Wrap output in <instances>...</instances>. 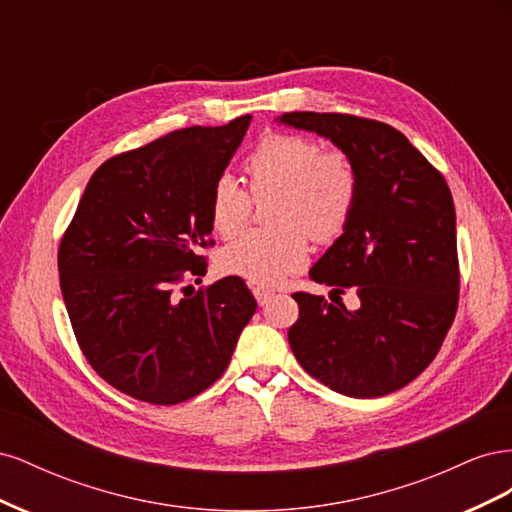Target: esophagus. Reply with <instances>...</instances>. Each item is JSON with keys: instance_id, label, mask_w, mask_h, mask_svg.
I'll return each mask as SVG.
<instances>
[{"instance_id": "obj_1", "label": "esophagus", "mask_w": 512, "mask_h": 512, "mask_svg": "<svg viewBox=\"0 0 512 512\" xmlns=\"http://www.w3.org/2000/svg\"><path fill=\"white\" fill-rule=\"evenodd\" d=\"M254 297L258 301V305H267L271 299H273V292L271 290H265V288H256L254 290Z\"/></svg>"}]
</instances>
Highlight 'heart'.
Listing matches in <instances>:
<instances>
[{"instance_id": "b5f03b06", "label": "heart", "mask_w": 512, "mask_h": 512, "mask_svg": "<svg viewBox=\"0 0 512 512\" xmlns=\"http://www.w3.org/2000/svg\"><path fill=\"white\" fill-rule=\"evenodd\" d=\"M252 192L277 194V226L254 228L220 252L222 271L254 286H277L299 271L312 252L309 230L335 235L344 228L359 198V170L348 153L324 147L309 136L277 134L262 141L245 160ZM254 196L230 173L211 190V222L224 237L235 235L252 218Z\"/></svg>"}]
</instances>
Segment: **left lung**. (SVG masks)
<instances>
[{
	"mask_svg": "<svg viewBox=\"0 0 512 512\" xmlns=\"http://www.w3.org/2000/svg\"><path fill=\"white\" fill-rule=\"evenodd\" d=\"M280 123L316 132L348 153L359 198L324 256L318 284L359 297V307L294 292L288 331L301 367L348 397L404 389L436 359L459 303L453 196L440 170L389 123L342 113H284Z\"/></svg>",
	"mask_w": 512,
	"mask_h": 512,
	"instance_id": "1",
	"label": "left lung"
}]
</instances>
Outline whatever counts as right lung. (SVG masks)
<instances>
[{
    "label": "right lung",
    "instance_id": "1",
    "mask_svg": "<svg viewBox=\"0 0 512 512\" xmlns=\"http://www.w3.org/2000/svg\"><path fill=\"white\" fill-rule=\"evenodd\" d=\"M250 121L177 130L106 160L61 239L76 342L102 380L138 401L173 406L209 389L256 312L235 275L177 290L185 275L207 273L198 250L213 243L211 190Z\"/></svg>",
    "mask_w": 512,
    "mask_h": 512
}]
</instances>
